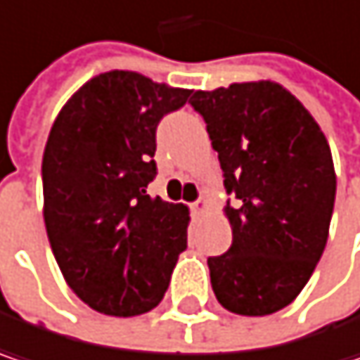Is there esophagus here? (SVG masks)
I'll use <instances>...</instances> for the list:
<instances>
[{"label": "esophagus", "mask_w": 360, "mask_h": 360, "mask_svg": "<svg viewBox=\"0 0 360 360\" xmlns=\"http://www.w3.org/2000/svg\"><path fill=\"white\" fill-rule=\"evenodd\" d=\"M206 208H208V202H206L204 198H200V200L193 204V214H195V216H200V214L204 212Z\"/></svg>", "instance_id": "obj_1"}]
</instances>
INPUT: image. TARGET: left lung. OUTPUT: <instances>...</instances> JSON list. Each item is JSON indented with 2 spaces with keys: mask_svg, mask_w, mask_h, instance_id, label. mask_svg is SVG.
I'll return each instance as SVG.
<instances>
[{
  "mask_svg": "<svg viewBox=\"0 0 360 360\" xmlns=\"http://www.w3.org/2000/svg\"><path fill=\"white\" fill-rule=\"evenodd\" d=\"M218 152L233 245L208 257L212 290L237 315H270L290 305L328 241L336 198L330 144L317 121L280 84L195 90Z\"/></svg>",
  "mask_w": 360,
  "mask_h": 360,
  "instance_id": "1",
  "label": "left lung"
}]
</instances>
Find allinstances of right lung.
<instances>
[{
	"label": "right lung",
	"mask_w": 360,
	"mask_h": 360,
	"mask_svg": "<svg viewBox=\"0 0 360 360\" xmlns=\"http://www.w3.org/2000/svg\"><path fill=\"white\" fill-rule=\"evenodd\" d=\"M191 90L113 70L59 111L43 154V216L68 286L115 317L154 309L187 247L189 210L150 198L156 125Z\"/></svg>",
	"instance_id": "add662e5"
}]
</instances>
